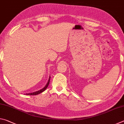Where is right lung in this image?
Segmentation results:
<instances>
[{
    "instance_id": "obj_1",
    "label": "right lung",
    "mask_w": 124,
    "mask_h": 124,
    "mask_svg": "<svg viewBox=\"0 0 124 124\" xmlns=\"http://www.w3.org/2000/svg\"><path fill=\"white\" fill-rule=\"evenodd\" d=\"M50 77H49V80H48L47 83L46 84V85H45V86L43 88V89L39 90V91H35L34 92H32V93H26V95H38V94L41 93V92H43V91H44L45 90L47 89V87H48V85L49 84V83H50Z\"/></svg>"
}]
</instances>
